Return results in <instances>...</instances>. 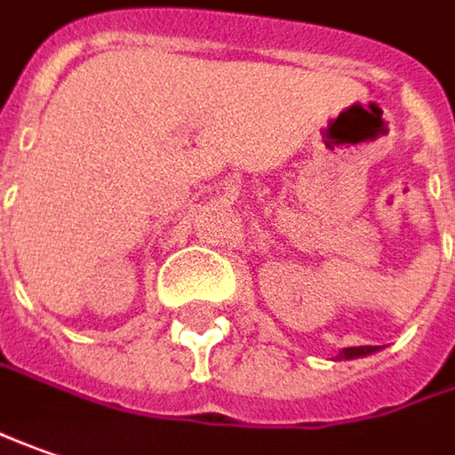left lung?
<instances>
[{"mask_svg":"<svg viewBox=\"0 0 455 455\" xmlns=\"http://www.w3.org/2000/svg\"><path fill=\"white\" fill-rule=\"evenodd\" d=\"M379 351V346H348V348H341L336 359H359V356H369Z\"/></svg>","mask_w":455,"mask_h":455,"instance_id":"1","label":"left lung"}]
</instances>
